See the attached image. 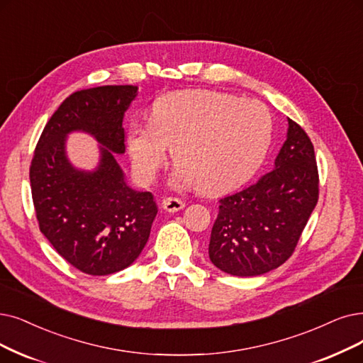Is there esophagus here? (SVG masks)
Wrapping results in <instances>:
<instances>
[{
  "mask_svg": "<svg viewBox=\"0 0 363 363\" xmlns=\"http://www.w3.org/2000/svg\"><path fill=\"white\" fill-rule=\"evenodd\" d=\"M162 207H164V210H167L169 213H176V211H180L184 207V202L180 198L168 196L162 201Z\"/></svg>",
  "mask_w": 363,
  "mask_h": 363,
  "instance_id": "esophagus-1",
  "label": "esophagus"
}]
</instances>
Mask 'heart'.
I'll return each mask as SVG.
<instances>
[{
  "label": "heart",
  "instance_id": "obj_1",
  "mask_svg": "<svg viewBox=\"0 0 363 363\" xmlns=\"http://www.w3.org/2000/svg\"><path fill=\"white\" fill-rule=\"evenodd\" d=\"M272 140V118L255 99L216 91H183L159 96L150 122L128 129L126 144L141 182L150 183L167 161L177 162L172 180L216 195L252 177Z\"/></svg>",
  "mask_w": 363,
  "mask_h": 363
}]
</instances>
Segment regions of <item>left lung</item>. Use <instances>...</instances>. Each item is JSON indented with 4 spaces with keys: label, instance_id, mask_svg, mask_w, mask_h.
I'll return each instance as SVG.
<instances>
[{
    "label": "left lung",
    "instance_id": "left-lung-1",
    "mask_svg": "<svg viewBox=\"0 0 363 363\" xmlns=\"http://www.w3.org/2000/svg\"><path fill=\"white\" fill-rule=\"evenodd\" d=\"M318 199L314 147L289 119L274 169L255 184L219 199L208 255L223 272L255 277L280 267L295 252Z\"/></svg>",
    "mask_w": 363,
    "mask_h": 363
}]
</instances>
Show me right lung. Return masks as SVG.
Segmentation results:
<instances>
[{"instance_id":"obj_1","label":"right lung","mask_w":363,"mask_h":363,"mask_svg":"<svg viewBox=\"0 0 363 363\" xmlns=\"http://www.w3.org/2000/svg\"><path fill=\"white\" fill-rule=\"evenodd\" d=\"M138 86H98L71 94L40 135L30 167L35 216L53 249L89 275H108L131 265L146 245L157 207L150 192L125 182L114 153L125 152L123 114ZM94 135L104 146L95 172L72 167L65 137Z\"/></svg>"}]
</instances>
